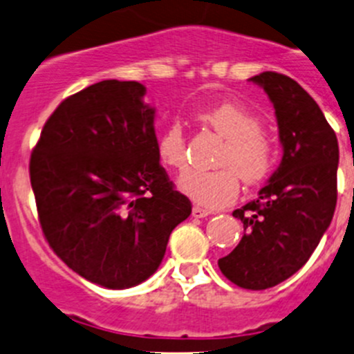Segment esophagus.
<instances>
[{"instance_id":"obj_1","label":"esophagus","mask_w":354,"mask_h":354,"mask_svg":"<svg viewBox=\"0 0 354 354\" xmlns=\"http://www.w3.org/2000/svg\"><path fill=\"white\" fill-rule=\"evenodd\" d=\"M210 214H212V212H210V210L202 209V207H198V205H195L194 210H192V216L197 217V219H203V217L210 216Z\"/></svg>"}]
</instances>
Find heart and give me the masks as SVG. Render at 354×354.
Segmentation results:
<instances>
[{
    "label": "heart",
    "instance_id": "heart-1",
    "mask_svg": "<svg viewBox=\"0 0 354 354\" xmlns=\"http://www.w3.org/2000/svg\"><path fill=\"white\" fill-rule=\"evenodd\" d=\"M197 120L224 137L216 171H190L180 180V190L197 205L219 209L240 194V178L246 185L266 181L276 166V142L260 127V118L238 101H223L197 111ZM156 154L164 167L183 171L188 166L187 135L178 121L159 133Z\"/></svg>",
    "mask_w": 354,
    "mask_h": 354
}]
</instances>
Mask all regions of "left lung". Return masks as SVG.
I'll list each match as a JSON object with an SVG mask.
<instances>
[{
    "instance_id": "8db88e82",
    "label": "left lung",
    "mask_w": 354,
    "mask_h": 354,
    "mask_svg": "<svg viewBox=\"0 0 354 354\" xmlns=\"http://www.w3.org/2000/svg\"><path fill=\"white\" fill-rule=\"evenodd\" d=\"M250 80L272 101L284 154L259 198L233 212L245 234L217 263L231 283L260 291L301 269L329 227L337 202L339 147L322 109L298 82L276 71Z\"/></svg>"
}]
</instances>
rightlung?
Instances as JSON below:
<instances>
[{"mask_svg":"<svg viewBox=\"0 0 354 354\" xmlns=\"http://www.w3.org/2000/svg\"><path fill=\"white\" fill-rule=\"evenodd\" d=\"M138 82L102 80L48 118L28 164L39 223L78 276L109 289L156 272L192 214L156 154L154 108Z\"/></svg>","mask_w":354,"mask_h":354,"instance_id":"obj_1","label":"right lung"}]
</instances>
